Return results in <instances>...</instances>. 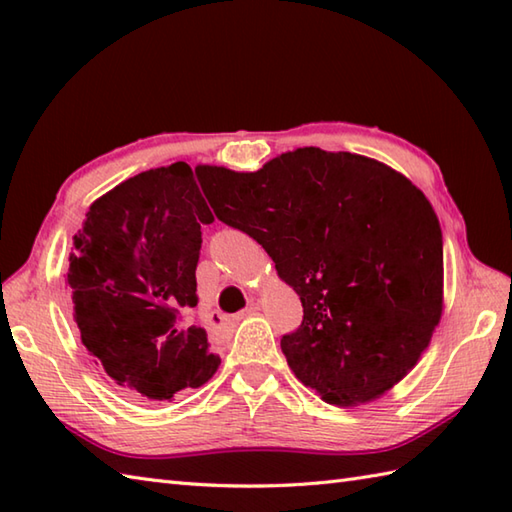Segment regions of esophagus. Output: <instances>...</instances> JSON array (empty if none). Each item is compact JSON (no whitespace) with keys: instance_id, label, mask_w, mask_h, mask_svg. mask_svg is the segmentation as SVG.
Returning <instances> with one entry per match:
<instances>
[{"instance_id":"esophagus-1","label":"esophagus","mask_w":512,"mask_h":512,"mask_svg":"<svg viewBox=\"0 0 512 512\" xmlns=\"http://www.w3.org/2000/svg\"><path fill=\"white\" fill-rule=\"evenodd\" d=\"M255 310H257V306H255V303H250V306L246 308V310H242V312H237V314H233V317L231 319H228V321H239V319H244V317H248V314H255Z\"/></svg>"}]
</instances>
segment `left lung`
Segmentation results:
<instances>
[{"instance_id": "obj_1", "label": "left lung", "mask_w": 512, "mask_h": 512, "mask_svg": "<svg viewBox=\"0 0 512 512\" xmlns=\"http://www.w3.org/2000/svg\"><path fill=\"white\" fill-rule=\"evenodd\" d=\"M217 220L262 244L303 321L281 352L339 407L407 376L442 317V231L424 193L372 158L303 147L253 173L195 169Z\"/></svg>"}]
</instances>
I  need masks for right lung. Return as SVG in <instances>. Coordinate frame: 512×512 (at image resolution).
<instances>
[{
  "mask_svg": "<svg viewBox=\"0 0 512 512\" xmlns=\"http://www.w3.org/2000/svg\"><path fill=\"white\" fill-rule=\"evenodd\" d=\"M211 222L191 167L173 162L105 193L74 235V321L96 365L129 398L171 400L220 367L204 328L182 323L198 306L200 224Z\"/></svg>",
  "mask_w": 512,
  "mask_h": 512,
  "instance_id": "right-lung-1",
  "label": "right lung"
}]
</instances>
